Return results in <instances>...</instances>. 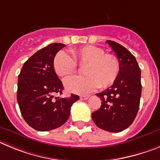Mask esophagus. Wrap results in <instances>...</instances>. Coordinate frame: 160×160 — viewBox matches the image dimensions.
Wrapping results in <instances>:
<instances>
[{
    "instance_id": "34e87169",
    "label": "esophagus",
    "mask_w": 160,
    "mask_h": 160,
    "mask_svg": "<svg viewBox=\"0 0 160 160\" xmlns=\"http://www.w3.org/2000/svg\"><path fill=\"white\" fill-rule=\"evenodd\" d=\"M89 98V95H80V98L81 100H86L88 98Z\"/></svg>"
}]
</instances>
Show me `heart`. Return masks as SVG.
Instances as JSON below:
<instances>
[{
	"mask_svg": "<svg viewBox=\"0 0 160 160\" xmlns=\"http://www.w3.org/2000/svg\"><path fill=\"white\" fill-rule=\"evenodd\" d=\"M70 56L60 51L53 58L54 72L59 77L72 75L77 71V65H85L83 77H72L64 82L68 92L86 95L94 90L106 88L114 83L120 72V63L117 57L105 53L102 49L95 46H85L70 50Z\"/></svg>",
	"mask_w": 160,
	"mask_h": 160,
	"instance_id": "1",
	"label": "heart"
}]
</instances>
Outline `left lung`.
<instances>
[{
	"label": "left lung",
	"mask_w": 160,
	"mask_h": 160,
	"mask_svg": "<svg viewBox=\"0 0 160 160\" xmlns=\"http://www.w3.org/2000/svg\"><path fill=\"white\" fill-rule=\"evenodd\" d=\"M120 63V72L114 83L96 95L102 99L100 108L92 113L98 128L118 132L133 122L141 96V68L135 57L124 46L107 40Z\"/></svg>",
	"instance_id": "8db88e82"
}]
</instances>
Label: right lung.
<instances>
[{
  "mask_svg": "<svg viewBox=\"0 0 160 160\" xmlns=\"http://www.w3.org/2000/svg\"><path fill=\"white\" fill-rule=\"evenodd\" d=\"M62 43H51L34 53L23 64L18 77L17 102L23 119L33 129L50 131L62 126L70 115V108L78 95L68 98L62 95V82L53 66V58L65 47Z\"/></svg>",
  "mask_w": 160,
  "mask_h": 160,
  "instance_id": "add662e5",
  "label": "right lung"
}]
</instances>
